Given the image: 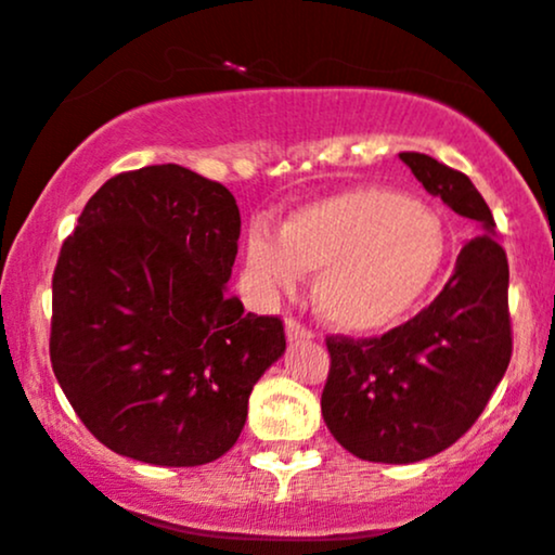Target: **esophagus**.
Masks as SVG:
<instances>
[{
	"instance_id": "obj_1",
	"label": "esophagus",
	"mask_w": 555,
	"mask_h": 555,
	"mask_svg": "<svg viewBox=\"0 0 555 555\" xmlns=\"http://www.w3.org/2000/svg\"><path fill=\"white\" fill-rule=\"evenodd\" d=\"M284 328H287L289 343H308V339H313V332L308 326H302L297 319L284 321Z\"/></svg>"
}]
</instances>
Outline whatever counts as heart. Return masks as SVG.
Segmentation results:
<instances>
[{
    "label": "heart",
    "instance_id": "b5f03b06",
    "mask_svg": "<svg viewBox=\"0 0 555 555\" xmlns=\"http://www.w3.org/2000/svg\"><path fill=\"white\" fill-rule=\"evenodd\" d=\"M446 229L424 203L356 186L297 208L279 236L258 229L247 263L273 287L315 273L313 306L345 334H379L405 319L446 263Z\"/></svg>",
    "mask_w": 555,
    "mask_h": 555
}]
</instances>
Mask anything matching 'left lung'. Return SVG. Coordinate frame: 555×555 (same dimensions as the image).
<instances>
[{"mask_svg":"<svg viewBox=\"0 0 555 555\" xmlns=\"http://www.w3.org/2000/svg\"><path fill=\"white\" fill-rule=\"evenodd\" d=\"M424 189L477 223L446 289L403 326L328 337L321 413L334 440L374 464H416L472 429L511 361L508 260L482 194L461 170L400 152Z\"/></svg>","mask_w":555,"mask_h":555,"instance_id":"8db88e82","label":"left lung"}]
</instances>
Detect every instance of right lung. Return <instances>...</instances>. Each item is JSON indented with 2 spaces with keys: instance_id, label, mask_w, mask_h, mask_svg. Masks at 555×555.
<instances>
[{
  "instance_id": "obj_1",
  "label": "right lung",
  "mask_w": 555,
  "mask_h": 555,
  "mask_svg": "<svg viewBox=\"0 0 555 555\" xmlns=\"http://www.w3.org/2000/svg\"><path fill=\"white\" fill-rule=\"evenodd\" d=\"M234 194L147 166L100 186L52 276V371L113 453L203 466L234 446L255 382L287 350L276 315L245 313L227 282Z\"/></svg>"
}]
</instances>
